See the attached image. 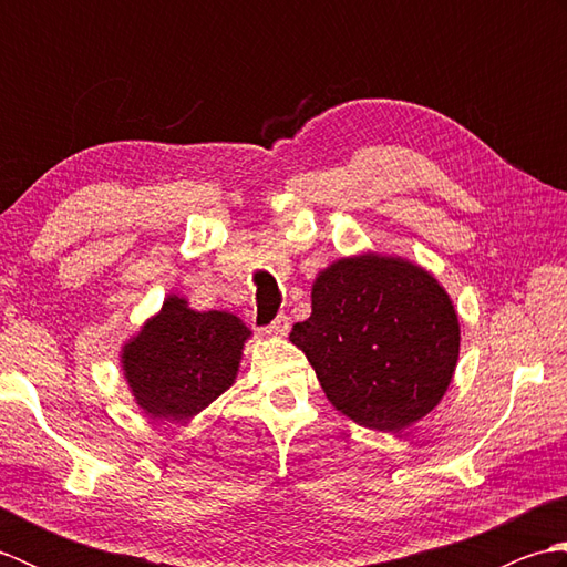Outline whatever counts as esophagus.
Segmentation results:
<instances>
[{
  "label": "esophagus",
  "instance_id": "34e87169",
  "mask_svg": "<svg viewBox=\"0 0 567 567\" xmlns=\"http://www.w3.org/2000/svg\"><path fill=\"white\" fill-rule=\"evenodd\" d=\"M287 331H290V319H287V317H277L272 323H270V327L268 329H265V333H268V336H275V339H280V336H287Z\"/></svg>",
  "mask_w": 567,
  "mask_h": 567
}]
</instances>
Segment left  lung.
<instances>
[{
  "mask_svg": "<svg viewBox=\"0 0 567 567\" xmlns=\"http://www.w3.org/2000/svg\"><path fill=\"white\" fill-rule=\"evenodd\" d=\"M290 341L341 414L365 429L402 431L449 390L461 323L421 265L360 252L317 275L311 317L295 323Z\"/></svg>",
  "mask_w": 567,
  "mask_h": 567,
  "instance_id": "1",
  "label": "left lung"
}]
</instances>
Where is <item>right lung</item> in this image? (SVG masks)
Masks as SVG:
<instances>
[{
  "label": "right lung",
  "mask_w": 567,
  "mask_h": 567,
  "mask_svg": "<svg viewBox=\"0 0 567 567\" xmlns=\"http://www.w3.org/2000/svg\"><path fill=\"white\" fill-rule=\"evenodd\" d=\"M248 336L228 311H195L185 297L167 295L122 348L131 394L151 419L187 421L231 388Z\"/></svg>",
  "instance_id": "add662e5"
}]
</instances>
